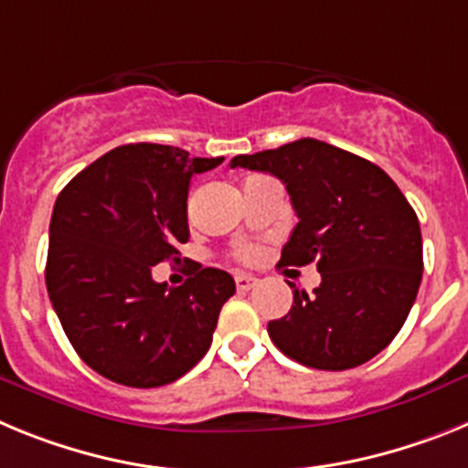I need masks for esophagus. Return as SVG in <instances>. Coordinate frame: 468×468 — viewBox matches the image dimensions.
<instances>
[{
	"instance_id": "obj_1",
	"label": "esophagus",
	"mask_w": 468,
	"mask_h": 468,
	"mask_svg": "<svg viewBox=\"0 0 468 468\" xmlns=\"http://www.w3.org/2000/svg\"><path fill=\"white\" fill-rule=\"evenodd\" d=\"M234 281H237L239 291H250V288H255V285H258V279L250 274H237L234 276Z\"/></svg>"
}]
</instances>
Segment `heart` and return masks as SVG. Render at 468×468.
I'll return each instance as SVG.
<instances>
[{
    "label": "heart",
    "mask_w": 468,
    "mask_h": 468,
    "mask_svg": "<svg viewBox=\"0 0 468 468\" xmlns=\"http://www.w3.org/2000/svg\"><path fill=\"white\" fill-rule=\"evenodd\" d=\"M239 258L246 260V262H253V260L258 258V250H255V248H241V250H239Z\"/></svg>",
    "instance_id": "heart-1"
}]
</instances>
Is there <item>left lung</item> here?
<instances>
[{"mask_svg":"<svg viewBox=\"0 0 468 468\" xmlns=\"http://www.w3.org/2000/svg\"><path fill=\"white\" fill-rule=\"evenodd\" d=\"M231 168L271 173L285 185L297 225L283 267L316 262L314 295L267 333L285 356L316 370H349L378 356L403 328L421 283V231L399 185L373 161L314 138L239 154Z\"/></svg>","mask_w":468,"mask_h":468,"instance_id":"left-lung-1","label":"left lung"}]
</instances>
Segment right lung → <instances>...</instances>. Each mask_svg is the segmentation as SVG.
Masks as SVG:
<instances>
[{
	"label": "right lung",
	"mask_w": 468,
	"mask_h": 468,
	"mask_svg": "<svg viewBox=\"0 0 468 468\" xmlns=\"http://www.w3.org/2000/svg\"><path fill=\"white\" fill-rule=\"evenodd\" d=\"M171 144H122L65 185L48 227L47 291L81 361L123 387L176 382L206 356L234 279L192 264L180 288L152 279L187 243L194 173L220 166Z\"/></svg>",
	"instance_id": "right-lung-1"
}]
</instances>
